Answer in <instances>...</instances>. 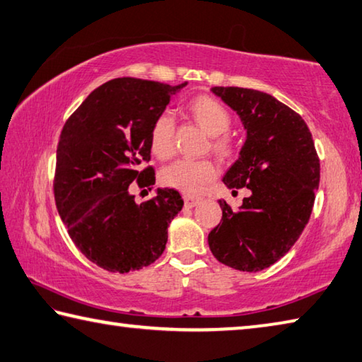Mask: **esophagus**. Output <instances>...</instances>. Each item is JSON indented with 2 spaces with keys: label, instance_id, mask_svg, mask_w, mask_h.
<instances>
[{
  "label": "esophagus",
  "instance_id": "esophagus-1",
  "mask_svg": "<svg viewBox=\"0 0 362 362\" xmlns=\"http://www.w3.org/2000/svg\"><path fill=\"white\" fill-rule=\"evenodd\" d=\"M202 199L198 198V196H192V194H183V202H185V207H194L198 206Z\"/></svg>",
  "mask_w": 362,
  "mask_h": 362
}]
</instances>
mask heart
Returning a JSON list of instances; mask_svg holds the SVG:
<instances>
[{
	"label": "heart",
	"instance_id": "1",
	"mask_svg": "<svg viewBox=\"0 0 362 362\" xmlns=\"http://www.w3.org/2000/svg\"><path fill=\"white\" fill-rule=\"evenodd\" d=\"M187 112L194 123L210 134V150L221 160L235 153L238 144L228 133L233 118L223 104L209 95L193 96L187 103ZM174 120L169 115H160L150 128V152L156 158L166 161L175 153ZM216 177V166L212 160H179L161 173V182L187 194H198Z\"/></svg>",
	"mask_w": 362,
	"mask_h": 362
}]
</instances>
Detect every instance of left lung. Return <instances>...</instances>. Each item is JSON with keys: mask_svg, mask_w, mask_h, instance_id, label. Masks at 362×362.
Masks as SVG:
<instances>
[{"mask_svg": "<svg viewBox=\"0 0 362 362\" xmlns=\"http://www.w3.org/2000/svg\"><path fill=\"white\" fill-rule=\"evenodd\" d=\"M212 91L239 114L247 129L239 160L223 182L234 192L252 193L238 210L220 201L223 216L209 234V247L223 264L258 272L290 252L310 220L320 158L310 129L286 104L252 88Z\"/></svg>", "mask_w": 362, "mask_h": 362, "instance_id": "obj_1", "label": "left lung"}]
</instances>
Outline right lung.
Wrapping results in <instances>:
<instances>
[{
    "instance_id": "right-lung-1",
    "label": "right lung",
    "mask_w": 362,
    "mask_h": 362,
    "mask_svg": "<svg viewBox=\"0 0 362 362\" xmlns=\"http://www.w3.org/2000/svg\"><path fill=\"white\" fill-rule=\"evenodd\" d=\"M168 83L120 77L103 83L68 118L57 147V210L85 258L109 272L152 264L166 248L168 226L180 212L177 189L160 188L137 204L131 183H155L150 128L177 90Z\"/></svg>"
}]
</instances>
